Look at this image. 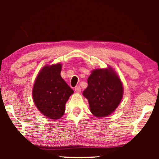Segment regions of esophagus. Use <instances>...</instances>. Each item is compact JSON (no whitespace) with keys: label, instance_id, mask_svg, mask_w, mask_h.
I'll return each mask as SVG.
<instances>
[{"label":"esophagus","instance_id":"1","mask_svg":"<svg viewBox=\"0 0 159 159\" xmlns=\"http://www.w3.org/2000/svg\"><path fill=\"white\" fill-rule=\"evenodd\" d=\"M74 91H75V92L76 93H80V91H81V88H80V87L79 85H77L75 87V88H74Z\"/></svg>","mask_w":159,"mask_h":159}]
</instances>
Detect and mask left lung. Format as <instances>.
Returning <instances> with one entry per match:
<instances>
[{
  "label": "left lung",
  "instance_id": "left-lung-1",
  "mask_svg": "<svg viewBox=\"0 0 159 159\" xmlns=\"http://www.w3.org/2000/svg\"><path fill=\"white\" fill-rule=\"evenodd\" d=\"M88 86L83 96L88 100L94 116H109L119 105L123 97V85L116 72L109 67L92 71L87 79Z\"/></svg>",
  "mask_w": 159,
  "mask_h": 159
}]
</instances>
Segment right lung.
<instances>
[{
  "label": "right lung",
  "instance_id": "1",
  "mask_svg": "<svg viewBox=\"0 0 159 159\" xmlns=\"http://www.w3.org/2000/svg\"><path fill=\"white\" fill-rule=\"evenodd\" d=\"M61 63L46 66L39 72L33 88L36 107L49 119L59 120L66 109V103L74 93L61 76Z\"/></svg>",
  "mask_w": 159,
  "mask_h": 159
}]
</instances>
